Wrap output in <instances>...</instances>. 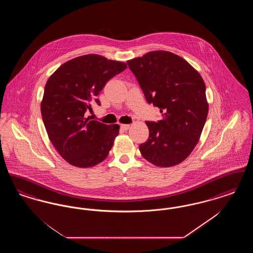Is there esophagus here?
I'll list each match as a JSON object with an SVG mask.
<instances>
[{
  "label": "esophagus",
  "mask_w": 253,
  "mask_h": 253,
  "mask_svg": "<svg viewBox=\"0 0 253 253\" xmlns=\"http://www.w3.org/2000/svg\"><path fill=\"white\" fill-rule=\"evenodd\" d=\"M121 128L123 131H127V130H129L130 125L129 124H121Z\"/></svg>",
  "instance_id": "34e87169"
}]
</instances>
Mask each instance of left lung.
<instances>
[{
  "label": "left lung",
  "instance_id": "1",
  "mask_svg": "<svg viewBox=\"0 0 253 253\" xmlns=\"http://www.w3.org/2000/svg\"><path fill=\"white\" fill-rule=\"evenodd\" d=\"M127 63L148 103L162 114L161 121H146L149 138L139 146L142 157L157 167L179 164L197 144L208 117L202 77L168 51L149 52Z\"/></svg>",
  "mask_w": 253,
  "mask_h": 253
}]
</instances>
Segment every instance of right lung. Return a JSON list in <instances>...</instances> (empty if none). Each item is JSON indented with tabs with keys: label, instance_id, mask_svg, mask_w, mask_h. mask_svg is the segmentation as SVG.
Here are the masks:
<instances>
[{
	"label": "right lung",
	"instance_id": "1",
	"mask_svg": "<svg viewBox=\"0 0 253 253\" xmlns=\"http://www.w3.org/2000/svg\"><path fill=\"white\" fill-rule=\"evenodd\" d=\"M127 68L126 63L90 54L68 60L45 84L41 112L49 139L61 157L79 168H89L108 157L118 124L89 121L96 96L109 80Z\"/></svg>",
	"mask_w": 253,
	"mask_h": 253
}]
</instances>
